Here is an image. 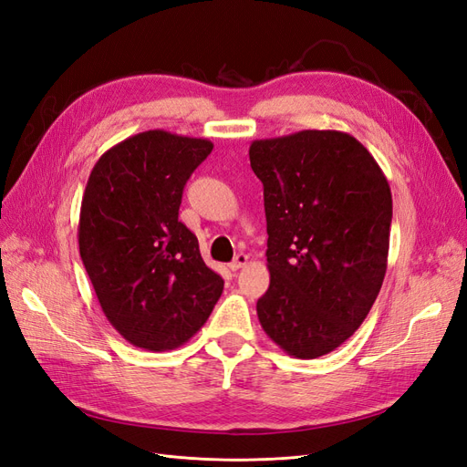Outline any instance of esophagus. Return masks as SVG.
Returning <instances> with one entry per match:
<instances>
[{
	"instance_id": "obj_1",
	"label": "esophagus",
	"mask_w": 467,
	"mask_h": 467,
	"mask_svg": "<svg viewBox=\"0 0 467 467\" xmlns=\"http://www.w3.org/2000/svg\"><path fill=\"white\" fill-rule=\"evenodd\" d=\"M247 255H245V253H237V255L234 257V261L230 263V268H232V271H239V268H244L245 265H247Z\"/></svg>"
}]
</instances>
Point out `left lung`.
Masks as SVG:
<instances>
[{
    "label": "left lung",
    "instance_id": "1",
    "mask_svg": "<svg viewBox=\"0 0 467 467\" xmlns=\"http://www.w3.org/2000/svg\"><path fill=\"white\" fill-rule=\"evenodd\" d=\"M271 285L261 327L296 358L341 347L368 316L388 268L391 191L372 153L338 130L255 140Z\"/></svg>",
    "mask_w": 467,
    "mask_h": 467
}]
</instances>
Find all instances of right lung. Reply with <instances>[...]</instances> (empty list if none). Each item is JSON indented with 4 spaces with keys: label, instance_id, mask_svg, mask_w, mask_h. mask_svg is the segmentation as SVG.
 I'll return each instance as SVG.
<instances>
[{
    "label": "right lung",
    "instance_id": "right-lung-1",
    "mask_svg": "<svg viewBox=\"0 0 467 467\" xmlns=\"http://www.w3.org/2000/svg\"><path fill=\"white\" fill-rule=\"evenodd\" d=\"M214 144L148 130L107 150L88 179L79 255L103 314L134 347L161 352L206 323L223 280L179 222L189 177Z\"/></svg>",
    "mask_w": 467,
    "mask_h": 467
}]
</instances>
